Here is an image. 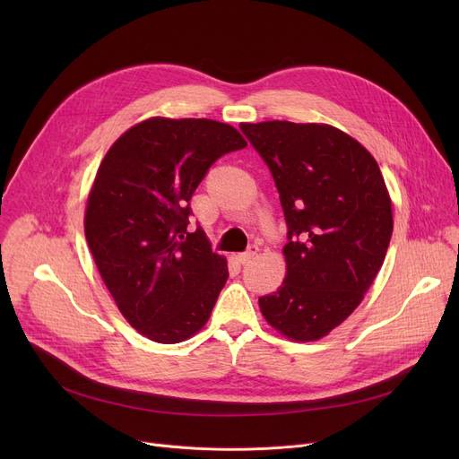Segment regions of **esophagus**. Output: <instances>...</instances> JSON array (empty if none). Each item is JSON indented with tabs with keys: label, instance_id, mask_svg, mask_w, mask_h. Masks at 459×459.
<instances>
[{
	"label": "esophagus",
	"instance_id": "esophagus-1",
	"mask_svg": "<svg viewBox=\"0 0 459 459\" xmlns=\"http://www.w3.org/2000/svg\"><path fill=\"white\" fill-rule=\"evenodd\" d=\"M258 255V246H249L247 247V251H244V253H239L236 258H238V262L239 264H247L251 258H255Z\"/></svg>",
	"mask_w": 459,
	"mask_h": 459
}]
</instances>
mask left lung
<instances>
[{"instance_id": "left-lung-1", "label": "left lung", "mask_w": 459, "mask_h": 459, "mask_svg": "<svg viewBox=\"0 0 459 459\" xmlns=\"http://www.w3.org/2000/svg\"><path fill=\"white\" fill-rule=\"evenodd\" d=\"M275 180L286 221V277L258 298L288 339L318 341L363 299L387 255L393 208L372 154L327 125H239Z\"/></svg>"}]
</instances>
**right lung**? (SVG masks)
<instances>
[{
	"instance_id": "obj_1",
	"label": "right lung",
	"mask_w": 459,
	"mask_h": 459,
	"mask_svg": "<svg viewBox=\"0 0 459 459\" xmlns=\"http://www.w3.org/2000/svg\"><path fill=\"white\" fill-rule=\"evenodd\" d=\"M246 147L217 120L154 117L120 135L99 167L87 244L118 310L154 342L195 334L223 290L227 260L187 227L189 201L217 160Z\"/></svg>"
}]
</instances>
